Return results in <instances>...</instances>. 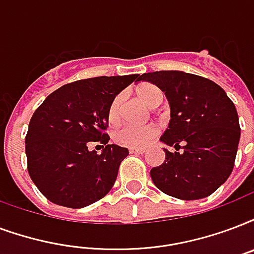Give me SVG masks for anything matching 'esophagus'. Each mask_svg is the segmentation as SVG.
<instances>
[{"mask_svg": "<svg viewBox=\"0 0 254 254\" xmlns=\"http://www.w3.org/2000/svg\"><path fill=\"white\" fill-rule=\"evenodd\" d=\"M129 153H138V154H144L145 153V149L144 148H130L129 149Z\"/></svg>", "mask_w": 254, "mask_h": 254, "instance_id": "esophagus-1", "label": "esophagus"}]
</instances>
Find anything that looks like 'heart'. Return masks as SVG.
I'll return each instance as SVG.
<instances>
[{"label": "heart", "instance_id": "heart-1", "mask_svg": "<svg viewBox=\"0 0 254 254\" xmlns=\"http://www.w3.org/2000/svg\"><path fill=\"white\" fill-rule=\"evenodd\" d=\"M138 96L145 105L149 108H157L164 100V93L154 85H144L138 89ZM124 96L117 94L114 97L108 110V117L110 123L119 121L121 117V106H123ZM157 134V127L148 124V125H134V124H125L123 127H117L113 133L114 141L119 145L127 146V148H141L148 145Z\"/></svg>", "mask_w": 254, "mask_h": 254}]
</instances>
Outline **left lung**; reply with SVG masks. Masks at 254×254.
Wrapping results in <instances>:
<instances>
[{
    "label": "left lung",
    "instance_id": "8db88e82",
    "mask_svg": "<svg viewBox=\"0 0 254 254\" xmlns=\"http://www.w3.org/2000/svg\"><path fill=\"white\" fill-rule=\"evenodd\" d=\"M165 92L170 105L169 127L160 141L164 164L150 170L154 185L180 200H200L217 190L235 166L240 142L239 114L225 90L216 82L180 70L144 73Z\"/></svg>",
    "mask_w": 254,
    "mask_h": 254
}]
</instances>
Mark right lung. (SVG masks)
<instances>
[{
	"label": "right lung",
	"mask_w": 254,
	"mask_h": 254,
	"mask_svg": "<svg viewBox=\"0 0 254 254\" xmlns=\"http://www.w3.org/2000/svg\"><path fill=\"white\" fill-rule=\"evenodd\" d=\"M138 74L94 77L66 84L46 97L29 123L25 138L30 179L49 201L66 208H84L101 200L113 188L120 164L129 152L108 144L104 133L114 97ZM90 142L106 148L98 155Z\"/></svg>",
	"instance_id": "obj_1"
}]
</instances>
